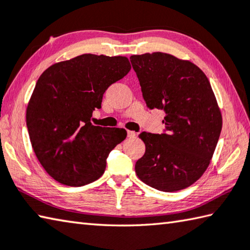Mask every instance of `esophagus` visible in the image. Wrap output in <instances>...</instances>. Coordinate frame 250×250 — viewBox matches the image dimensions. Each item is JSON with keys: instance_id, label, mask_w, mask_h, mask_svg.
Masks as SVG:
<instances>
[{"instance_id": "34e87169", "label": "esophagus", "mask_w": 250, "mask_h": 250, "mask_svg": "<svg viewBox=\"0 0 250 250\" xmlns=\"http://www.w3.org/2000/svg\"><path fill=\"white\" fill-rule=\"evenodd\" d=\"M135 135H137V133H135L134 131H130V130H128V138L132 139V138H135Z\"/></svg>"}]
</instances>
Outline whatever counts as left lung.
I'll list each match as a JSON object with an SVG mask.
<instances>
[{
	"label": "left lung",
	"mask_w": 250,
	"mask_h": 250,
	"mask_svg": "<svg viewBox=\"0 0 250 250\" xmlns=\"http://www.w3.org/2000/svg\"><path fill=\"white\" fill-rule=\"evenodd\" d=\"M149 109L164 110L165 133L142 132L145 153L135 172L165 192L191 186L207 170L222 130V115L206 74L187 60L153 52L130 57Z\"/></svg>",
	"instance_id": "8db88e82"
}]
</instances>
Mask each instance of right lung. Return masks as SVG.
<instances>
[{
	"mask_svg": "<svg viewBox=\"0 0 250 250\" xmlns=\"http://www.w3.org/2000/svg\"><path fill=\"white\" fill-rule=\"evenodd\" d=\"M131 70L125 57L82 54L51 65L36 83L26 110L31 146L60 184L81 187L102 177L111 149L126 137L119 128L93 125L103 95Z\"/></svg>",
	"mask_w": 250,
	"mask_h": 250,
	"instance_id": "add662e5",
	"label": "right lung"
}]
</instances>
